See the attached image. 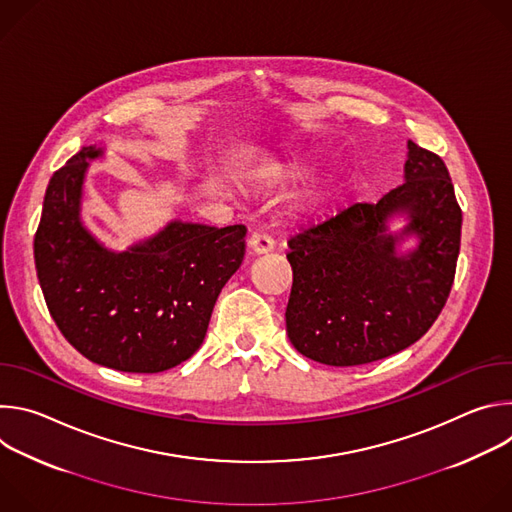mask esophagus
Listing matches in <instances>:
<instances>
[{
  "label": "esophagus",
  "mask_w": 512,
  "mask_h": 512,
  "mask_svg": "<svg viewBox=\"0 0 512 512\" xmlns=\"http://www.w3.org/2000/svg\"><path fill=\"white\" fill-rule=\"evenodd\" d=\"M249 249L255 253V255H263V253H269L273 249V239L265 233H253L249 237Z\"/></svg>",
  "instance_id": "1"
}]
</instances>
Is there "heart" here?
<instances>
[{"label": "heart", "instance_id": "obj_1", "mask_svg": "<svg viewBox=\"0 0 512 512\" xmlns=\"http://www.w3.org/2000/svg\"><path fill=\"white\" fill-rule=\"evenodd\" d=\"M302 172H304V166H302V164H296V162H294V164H287V166L283 168V174H285V176H300Z\"/></svg>", "mask_w": 512, "mask_h": 512}]
</instances>
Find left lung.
I'll list each match as a JSON object with an SVG mask.
<instances>
[{
	"mask_svg": "<svg viewBox=\"0 0 512 512\" xmlns=\"http://www.w3.org/2000/svg\"><path fill=\"white\" fill-rule=\"evenodd\" d=\"M405 182L379 202H356L287 241L294 283L289 342L330 367H356L417 342L444 310L460 253L462 210L444 160L407 141ZM397 211L410 218L386 233ZM420 245L397 256L399 238Z\"/></svg>",
	"mask_w": 512,
	"mask_h": 512,
	"instance_id": "1",
	"label": "left lung"
}]
</instances>
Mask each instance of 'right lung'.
Masks as SVG:
<instances>
[{
  "label": "right lung",
  "mask_w": 512,
  "mask_h": 512,
  "mask_svg": "<svg viewBox=\"0 0 512 512\" xmlns=\"http://www.w3.org/2000/svg\"><path fill=\"white\" fill-rule=\"evenodd\" d=\"M89 145L48 182L34 237L42 294L62 336L85 358L123 373H162L202 344L218 294L245 257L243 225L174 221L123 253L81 221Z\"/></svg>",
  "instance_id": "add662e5"
}]
</instances>
